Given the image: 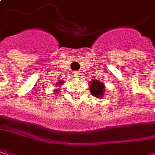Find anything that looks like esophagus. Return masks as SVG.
<instances>
[{"label":"esophagus","mask_w":155,"mask_h":155,"mask_svg":"<svg viewBox=\"0 0 155 155\" xmlns=\"http://www.w3.org/2000/svg\"><path fill=\"white\" fill-rule=\"evenodd\" d=\"M73 76H74V77H76V78L80 77V76H81V74L79 73L78 71H74V72L73 73Z\"/></svg>","instance_id":"esophagus-1"}]
</instances>
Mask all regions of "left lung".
I'll return each mask as SVG.
<instances>
[{
	"label": "left lung",
	"instance_id": "obj_1",
	"mask_svg": "<svg viewBox=\"0 0 155 155\" xmlns=\"http://www.w3.org/2000/svg\"><path fill=\"white\" fill-rule=\"evenodd\" d=\"M90 88H91V92L92 95L97 97H102L104 95V85L102 82L97 81H92L90 84Z\"/></svg>",
	"mask_w": 155,
	"mask_h": 155
}]
</instances>
